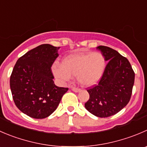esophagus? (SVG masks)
<instances>
[{"label": "esophagus", "mask_w": 147, "mask_h": 147, "mask_svg": "<svg viewBox=\"0 0 147 147\" xmlns=\"http://www.w3.org/2000/svg\"><path fill=\"white\" fill-rule=\"evenodd\" d=\"M72 90L74 91V92H80L81 90L80 89V88H75V87H72Z\"/></svg>", "instance_id": "obj_1"}]
</instances>
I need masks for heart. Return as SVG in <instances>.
<instances>
[{
  "label": "heart",
  "instance_id": "heart-1",
  "mask_svg": "<svg viewBox=\"0 0 147 147\" xmlns=\"http://www.w3.org/2000/svg\"><path fill=\"white\" fill-rule=\"evenodd\" d=\"M105 66V59L100 52H80L64 57L62 64L54 63L52 70L54 76L62 83L77 76L81 85L90 87L100 82Z\"/></svg>",
  "mask_w": 147,
  "mask_h": 147
}]
</instances>
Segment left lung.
Wrapping results in <instances>:
<instances>
[{"label": "left lung", "mask_w": 147, "mask_h": 147, "mask_svg": "<svg viewBox=\"0 0 147 147\" xmlns=\"http://www.w3.org/2000/svg\"><path fill=\"white\" fill-rule=\"evenodd\" d=\"M97 49L108 64L98 85L88 90L90 98L85 107L94 116L106 118L117 113L129 103L135 74L129 60L117 51L105 46Z\"/></svg>", "instance_id": "left-lung-1"}]
</instances>
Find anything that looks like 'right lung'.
<instances>
[{"label":"right lung","instance_id":"1","mask_svg":"<svg viewBox=\"0 0 147 147\" xmlns=\"http://www.w3.org/2000/svg\"><path fill=\"white\" fill-rule=\"evenodd\" d=\"M60 47L45 44L28 51L17 60L10 78L13 99L17 108L34 119L50 116L67 88L55 85L51 67Z\"/></svg>","mask_w":147,"mask_h":147}]
</instances>
